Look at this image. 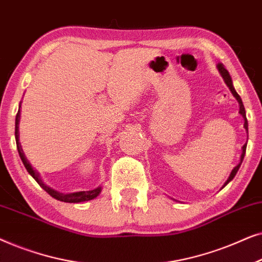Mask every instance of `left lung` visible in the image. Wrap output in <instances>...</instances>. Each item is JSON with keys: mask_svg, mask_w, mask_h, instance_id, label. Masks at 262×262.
<instances>
[{"mask_svg": "<svg viewBox=\"0 0 262 262\" xmlns=\"http://www.w3.org/2000/svg\"><path fill=\"white\" fill-rule=\"evenodd\" d=\"M217 68H218V70H220V73H221V75H222V77H223V80H224V82H225V84L228 85L229 89H230V92L232 93V95H234V96H235V99L237 100V101H238V105H239V114H241V116L243 117V119H245V128H246V131H248V121H247V117H246V110H245V106H243L242 99L239 98V95H238L237 93H236V91H235L234 85H232V81H231V77H230V75H229L228 70L225 69L224 66H223V64H222V63H218V64H217ZM246 148H247V143H246L245 145L242 146V155H241V160H239V163L237 164V166H236V167L234 168V169L231 170V173H230V175H229L228 180L225 181V184L223 185V187H224V186H227V185L229 184V182H230V181L232 180V179L235 178V175H236V173H237L238 168L241 167V163H242L243 159H245Z\"/></svg>", "mask_w": 262, "mask_h": 262, "instance_id": "obj_1", "label": "left lung"}]
</instances>
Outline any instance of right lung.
Here are the masks:
<instances>
[{
  "label": "right lung",
  "instance_id": "right-lung-1",
  "mask_svg": "<svg viewBox=\"0 0 262 262\" xmlns=\"http://www.w3.org/2000/svg\"><path fill=\"white\" fill-rule=\"evenodd\" d=\"M19 121H20V110L17 111L16 118H15V139H16V146H17V151H19L20 159L23 161L25 168H26L28 173L32 175V178L34 179L35 181L40 185V187L42 189H45L46 192L49 193L52 198H55L59 202H64V203H82V202H88V200H92L96 198L101 192V187H96L95 189H92V191H81V192H75V193H59L52 189L49 186H46L42 180L39 177V173H37L33 168H32L31 163L28 162L26 157H25V154L23 151V148H21V144L19 142Z\"/></svg>",
  "mask_w": 262,
  "mask_h": 262
}]
</instances>
